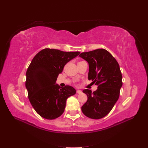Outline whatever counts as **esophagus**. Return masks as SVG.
<instances>
[{"label":"esophagus","mask_w":148,"mask_h":148,"mask_svg":"<svg viewBox=\"0 0 148 148\" xmlns=\"http://www.w3.org/2000/svg\"><path fill=\"white\" fill-rule=\"evenodd\" d=\"M77 94H81V93H82V91L81 90H77Z\"/></svg>","instance_id":"1"}]
</instances>
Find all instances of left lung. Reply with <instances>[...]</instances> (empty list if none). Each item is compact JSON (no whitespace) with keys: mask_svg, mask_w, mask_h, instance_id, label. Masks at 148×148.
<instances>
[{"mask_svg":"<svg viewBox=\"0 0 148 148\" xmlns=\"http://www.w3.org/2000/svg\"><path fill=\"white\" fill-rule=\"evenodd\" d=\"M89 64L88 79L97 85V90L83 92L88 96L82 107L84 115L92 119L104 117L119 99L122 86V75L117 61L106 49H99L79 56Z\"/></svg>","mask_w":148,"mask_h":148,"instance_id":"8db88e82","label":"left lung"}]
</instances>
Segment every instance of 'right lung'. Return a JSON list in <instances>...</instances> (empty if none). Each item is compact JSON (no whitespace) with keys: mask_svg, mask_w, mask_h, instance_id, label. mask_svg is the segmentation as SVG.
Here are the masks:
<instances>
[{"mask_svg":"<svg viewBox=\"0 0 148 148\" xmlns=\"http://www.w3.org/2000/svg\"><path fill=\"white\" fill-rule=\"evenodd\" d=\"M79 52H64L46 48L36 55L26 71V88L29 100L36 112L48 120L57 119L64 113L67 98L76 90L66 85L56 84L58 75Z\"/></svg>","mask_w":148,"mask_h":148,"instance_id":"add662e5","label":"right lung"}]
</instances>
